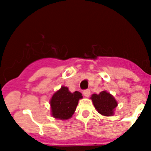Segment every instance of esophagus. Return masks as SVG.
<instances>
[{
  "label": "esophagus",
  "instance_id": "34e87169",
  "mask_svg": "<svg viewBox=\"0 0 151 151\" xmlns=\"http://www.w3.org/2000/svg\"><path fill=\"white\" fill-rule=\"evenodd\" d=\"M83 95H84L85 97H88L90 96V90L89 89L84 90V92H83Z\"/></svg>",
  "mask_w": 151,
  "mask_h": 151
}]
</instances>
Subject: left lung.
<instances>
[{
	"instance_id": "8db88e82",
	"label": "left lung",
	"mask_w": 151,
	"mask_h": 151,
	"mask_svg": "<svg viewBox=\"0 0 151 151\" xmlns=\"http://www.w3.org/2000/svg\"><path fill=\"white\" fill-rule=\"evenodd\" d=\"M92 103L97 111L104 116H111L117 106V101L114 97L106 91L101 92L99 95L93 94L91 97Z\"/></svg>"
}]
</instances>
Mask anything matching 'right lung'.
<instances>
[{
    "label": "right lung",
    "instance_id": "obj_1",
    "mask_svg": "<svg viewBox=\"0 0 151 151\" xmlns=\"http://www.w3.org/2000/svg\"><path fill=\"white\" fill-rule=\"evenodd\" d=\"M82 95L79 92L71 93L68 88L63 87L57 91L50 101L52 116L55 118L66 120L70 118L75 111Z\"/></svg>",
    "mask_w": 151,
    "mask_h": 151
}]
</instances>
